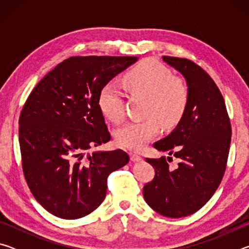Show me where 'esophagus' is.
<instances>
[{
  "label": "esophagus",
  "mask_w": 249,
  "mask_h": 249,
  "mask_svg": "<svg viewBox=\"0 0 249 249\" xmlns=\"http://www.w3.org/2000/svg\"><path fill=\"white\" fill-rule=\"evenodd\" d=\"M129 157H130V160H132V161H141V160H142V156L138 155L137 153H134V151L129 153Z\"/></svg>",
  "instance_id": "esophagus-1"
}]
</instances>
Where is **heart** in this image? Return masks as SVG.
I'll return each mask as SVG.
<instances>
[{"label":"heart","instance_id":"1","mask_svg":"<svg viewBox=\"0 0 249 249\" xmlns=\"http://www.w3.org/2000/svg\"><path fill=\"white\" fill-rule=\"evenodd\" d=\"M125 89L132 95L144 96L142 116L130 121L115 130V140L126 148L141 150L157 136L160 129L176 125L183 116L190 99L184 80L174 77L171 71L156 60H145L130 69L123 78ZM105 117L119 123L125 116V94L115 81L104 84L98 99Z\"/></svg>","mask_w":249,"mask_h":249}]
</instances>
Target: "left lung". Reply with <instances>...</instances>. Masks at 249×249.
Returning <instances> with one entry per match:
<instances>
[{"label":"left lung","instance_id":"left-lung-1","mask_svg":"<svg viewBox=\"0 0 249 249\" xmlns=\"http://www.w3.org/2000/svg\"><path fill=\"white\" fill-rule=\"evenodd\" d=\"M182 73L190 90L183 116L170 135L154 147L172 157L146 158L155 168V177L144 185V197L151 209L163 216L191 215L208 202L225 174L231 127L221 91L213 79L185 58L162 57Z\"/></svg>","mask_w":249,"mask_h":249}]
</instances>
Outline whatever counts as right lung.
Returning <instances> with one entry per match:
<instances>
[{
  "label": "right lung",
  "mask_w": 249,
  "mask_h": 249,
  "mask_svg": "<svg viewBox=\"0 0 249 249\" xmlns=\"http://www.w3.org/2000/svg\"><path fill=\"white\" fill-rule=\"evenodd\" d=\"M137 57H70L34 88L19 116L24 177L33 196L53 215H88L107 196V177L128 162L122 149L89 150L111 134L98 99L104 84Z\"/></svg>",
  "instance_id": "right-lung-1"
}]
</instances>
